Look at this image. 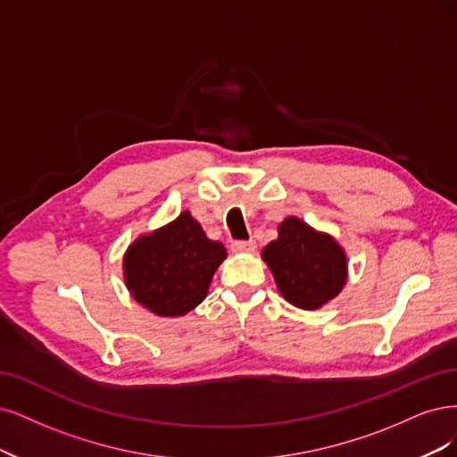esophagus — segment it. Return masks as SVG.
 Returning <instances> with one entry per match:
<instances>
[{
    "label": "esophagus",
    "instance_id": "esophagus-1",
    "mask_svg": "<svg viewBox=\"0 0 457 457\" xmlns=\"http://www.w3.org/2000/svg\"><path fill=\"white\" fill-rule=\"evenodd\" d=\"M233 253H254L256 250V241H235L231 245Z\"/></svg>",
    "mask_w": 457,
    "mask_h": 457
}]
</instances>
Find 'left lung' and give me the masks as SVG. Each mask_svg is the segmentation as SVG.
I'll use <instances>...</instances> for the list:
<instances>
[{
    "mask_svg": "<svg viewBox=\"0 0 457 457\" xmlns=\"http://www.w3.org/2000/svg\"><path fill=\"white\" fill-rule=\"evenodd\" d=\"M262 258L283 296L300 309H317L336 298L347 278L344 248L294 216L278 226V239L262 250Z\"/></svg>",
    "mask_w": 457,
    "mask_h": 457,
    "instance_id": "obj_1",
    "label": "left lung"
}]
</instances>
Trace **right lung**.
Returning <instances> with one entry per match:
<instances>
[{
    "label": "right lung",
    "mask_w": 457,
    "mask_h": 457,
    "mask_svg": "<svg viewBox=\"0 0 457 457\" xmlns=\"http://www.w3.org/2000/svg\"><path fill=\"white\" fill-rule=\"evenodd\" d=\"M226 258L189 212L150 235L125 254V283L137 302L161 317H180L207 296L212 275Z\"/></svg>",
    "instance_id": "add662e5"
}]
</instances>
